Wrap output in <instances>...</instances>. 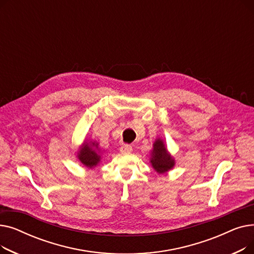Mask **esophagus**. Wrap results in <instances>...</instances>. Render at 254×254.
<instances>
[{
	"label": "esophagus",
	"mask_w": 254,
	"mask_h": 254,
	"mask_svg": "<svg viewBox=\"0 0 254 254\" xmlns=\"http://www.w3.org/2000/svg\"><path fill=\"white\" fill-rule=\"evenodd\" d=\"M131 151H132V147L128 144H124L122 145V147H120V152L123 153H129Z\"/></svg>",
	"instance_id": "34e87169"
}]
</instances>
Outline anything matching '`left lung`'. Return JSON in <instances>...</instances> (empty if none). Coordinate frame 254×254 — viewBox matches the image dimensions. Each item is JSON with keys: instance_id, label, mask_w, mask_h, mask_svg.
Segmentation results:
<instances>
[{"instance_id": "8db88e82", "label": "left lung", "mask_w": 254, "mask_h": 254, "mask_svg": "<svg viewBox=\"0 0 254 254\" xmlns=\"http://www.w3.org/2000/svg\"><path fill=\"white\" fill-rule=\"evenodd\" d=\"M149 162L157 174H166L176 164L174 156L168 151L162 138H156L152 144Z\"/></svg>"}]
</instances>
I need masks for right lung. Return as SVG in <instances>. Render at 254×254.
<instances>
[{
    "instance_id": "obj_1",
    "label": "right lung",
    "mask_w": 254,
    "mask_h": 254,
    "mask_svg": "<svg viewBox=\"0 0 254 254\" xmlns=\"http://www.w3.org/2000/svg\"><path fill=\"white\" fill-rule=\"evenodd\" d=\"M103 149H101L99 143L96 140H84L80 146L76 157L87 169H95L102 159Z\"/></svg>"
}]
</instances>
